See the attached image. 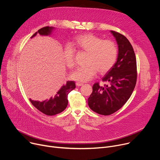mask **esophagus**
<instances>
[{
    "label": "esophagus",
    "instance_id": "34e87169",
    "mask_svg": "<svg viewBox=\"0 0 160 160\" xmlns=\"http://www.w3.org/2000/svg\"><path fill=\"white\" fill-rule=\"evenodd\" d=\"M83 84L82 83H81V82H76V85L77 86V87H80V86H82V85H83Z\"/></svg>",
    "mask_w": 160,
    "mask_h": 160
}]
</instances>
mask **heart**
Listing matches in <instances>:
<instances>
[{
	"label": "heart",
	"mask_w": 160,
	"mask_h": 160,
	"mask_svg": "<svg viewBox=\"0 0 160 160\" xmlns=\"http://www.w3.org/2000/svg\"><path fill=\"white\" fill-rule=\"evenodd\" d=\"M73 44L81 51L87 52L86 66L78 67L71 74V78L78 82H88L92 80L98 71L101 74L109 72L115 65L118 57L116 43L92 34L78 36ZM75 50L71 45L65 46L63 57L66 66L73 68L75 66Z\"/></svg>",
	"instance_id": "b5f03b06"
}]
</instances>
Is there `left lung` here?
I'll list each match as a JSON object with an SVG mask.
<instances>
[{
	"instance_id": "obj_1",
	"label": "left lung",
	"mask_w": 160,
	"mask_h": 160,
	"mask_svg": "<svg viewBox=\"0 0 160 160\" xmlns=\"http://www.w3.org/2000/svg\"><path fill=\"white\" fill-rule=\"evenodd\" d=\"M118 45L117 61L102 78L109 85L92 86V92L88 98L89 108L102 115H110L120 109L128 100L137 81V62L129 40L122 34L111 31Z\"/></svg>"
}]
</instances>
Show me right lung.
I'll return each instance as SVG.
<instances>
[{
	"instance_id": "1",
	"label": "right lung",
	"mask_w": 160,
	"mask_h": 160,
	"mask_svg": "<svg viewBox=\"0 0 160 160\" xmlns=\"http://www.w3.org/2000/svg\"><path fill=\"white\" fill-rule=\"evenodd\" d=\"M53 27H45L39 29L35 32L31 38H33L37 33L40 35H49L51 33ZM76 87L74 81H67L65 85H63L62 87L58 91L56 94L51 97L49 99L45 100L42 102L33 101L30 99L32 104L38 110L48 116H52L57 115L63 111L68 106V96L72 90Z\"/></svg>"
}]
</instances>
